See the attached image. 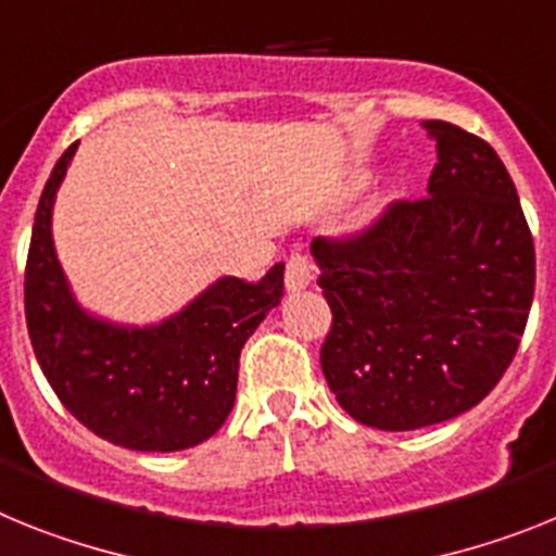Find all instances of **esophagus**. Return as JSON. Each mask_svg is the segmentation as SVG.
I'll return each mask as SVG.
<instances>
[{
    "label": "esophagus",
    "mask_w": 556,
    "mask_h": 556,
    "mask_svg": "<svg viewBox=\"0 0 556 556\" xmlns=\"http://www.w3.org/2000/svg\"><path fill=\"white\" fill-rule=\"evenodd\" d=\"M311 282H313L311 257L302 254V251H296V254H291L288 265H285V288H288V293H299V291H305Z\"/></svg>",
    "instance_id": "1"
}]
</instances>
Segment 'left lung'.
Listing matches in <instances>:
<instances>
[{"instance_id":"1","label":"left lung","mask_w":556,"mask_h":556,"mask_svg":"<svg viewBox=\"0 0 556 556\" xmlns=\"http://www.w3.org/2000/svg\"><path fill=\"white\" fill-rule=\"evenodd\" d=\"M437 139L428 198L346 240L316 238L332 327L321 369L338 405L380 431L470 412L504 378L534 296V243L498 153L458 125Z\"/></svg>"}]
</instances>
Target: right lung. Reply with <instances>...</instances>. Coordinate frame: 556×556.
Here are the masks:
<instances>
[{"label": "right lung", "instance_id": "add662e5", "mask_svg": "<svg viewBox=\"0 0 556 556\" xmlns=\"http://www.w3.org/2000/svg\"><path fill=\"white\" fill-rule=\"evenodd\" d=\"M77 144L52 167L33 224L24 316L33 352L66 412L91 433L144 453L201 445L229 417L240 350L282 299L285 265L260 282L220 277L159 325H117L72 293L52 240V206Z\"/></svg>", "mask_w": 556, "mask_h": 556}]
</instances>
